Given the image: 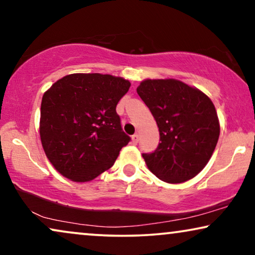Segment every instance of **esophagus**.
Returning a JSON list of instances; mask_svg holds the SVG:
<instances>
[{
    "mask_svg": "<svg viewBox=\"0 0 255 255\" xmlns=\"http://www.w3.org/2000/svg\"><path fill=\"white\" fill-rule=\"evenodd\" d=\"M131 138H132V142H133V144L135 145L138 142V140H139V134L138 133H134Z\"/></svg>",
    "mask_w": 255,
    "mask_h": 255,
    "instance_id": "obj_1",
    "label": "esophagus"
}]
</instances>
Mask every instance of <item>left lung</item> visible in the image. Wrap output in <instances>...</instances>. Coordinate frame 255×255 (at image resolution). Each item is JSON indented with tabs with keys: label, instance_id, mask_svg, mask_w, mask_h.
I'll return each instance as SVG.
<instances>
[{
	"label": "left lung",
	"instance_id": "8db88e82",
	"mask_svg": "<svg viewBox=\"0 0 255 255\" xmlns=\"http://www.w3.org/2000/svg\"><path fill=\"white\" fill-rule=\"evenodd\" d=\"M138 95L151 111L160 133L154 151L142 153L148 169L160 180L181 183L204 168L219 137L214 103L177 80H145Z\"/></svg>",
	"mask_w": 255,
	"mask_h": 255
}]
</instances>
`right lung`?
Here are the masks:
<instances>
[{
	"label": "right lung",
	"mask_w": 255,
	"mask_h": 255,
	"mask_svg": "<svg viewBox=\"0 0 255 255\" xmlns=\"http://www.w3.org/2000/svg\"><path fill=\"white\" fill-rule=\"evenodd\" d=\"M130 86L128 80L108 74H71L44 94L41 145L59 173L87 182L114 165L131 140L116 113Z\"/></svg>",
	"instance_id": "right-lung-1"
}]
</instances>
